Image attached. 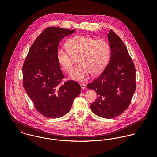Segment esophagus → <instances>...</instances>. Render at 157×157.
Returning a JSON list of instances; mask_svg holds the SVG:
<instances>
[{"mask_svg": "<svg viewBox=\"0 0 157 157\" xmlns=\"http://www.w3.org/2000/svg\"><path fill=\"white\" fill-rule=\"evenodd\" d=\"M80 86H81L82 89L83 90H85V89H86V84H85V83H82L80 84Z\"/></svg>", "mask_w": 157, "mask_h": 157, "instance_id": "esophagus-1", "label": "esophagus"}]
</instances>
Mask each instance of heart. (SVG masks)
I'll return each mask as SVG.
<instances>
[{"label":"heart","instance_id":"b5f03b06","mask_svg":"<svg viewBox=\"0 0 157 157\" xmlns=\"http://www.w3.org/2000/svg\"><path fill=\"white\" fill-rule=\"evenodd\" d=\"M67 49L59 48L56 57L60 66L70 72L73 69V58L78 56L80 65L69 75V78L76 81H84L93 75L100 74L106 66L109 59L111 49L108 42L104 39H95L85 36H77L67 42Z\"/></svg>","mask_w":157,"mask_h":157}]
</instances>
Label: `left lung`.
<instances>
[{
  "instance_id": "left-lung-1",
  "label": "left lung",
  "mask_w": 157,
  "mask_h": 157,
  "mask_svg": "<svg viewBox=\"0 0 157 157\" xmlns=\"http://www.w3.org/2000/svg\"><path fill=\"white\" fill-rule=\"evenodd\" d=\"M108 39L110 61L87 87L97 94V100L90 105L92 111L100 117L112 118L124 112L130 105L136 89L135 68L126 46L111 29Z\"/></svg>"
}]
</instances>
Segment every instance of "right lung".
I'll return each mask as SVG.
<instances>
[{"label": "right lung", "instance_id": "1", "mask_svg": "<svg viewBox=\"0 0 157 157\" xmlns=\"http://www.w3.org/2000/svg\"><path fill=\"white\" fill-rule=\"evenodd\" d=\"M75 31L46 28L31 46L23 65L24 89L36 110L49 118L68 113L82 90L72 80L61 85L64 76L56 57L60 41Z\"/></svg>", "mask_w": 157, "mask_h": 157}]
</instances>
